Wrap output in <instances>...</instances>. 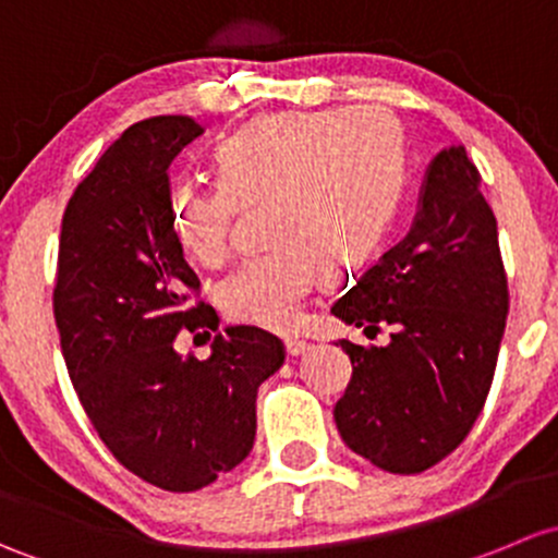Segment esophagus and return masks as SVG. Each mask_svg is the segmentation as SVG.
<instances>
[{
    "label": "esophagus",
    "mask_w": 558,
    "mask_h": 558,
    "mask_svg": "<svg viewBox=\"0 0 558 558\" xmlns=\"http://www.w3.org/2000/svg\"><path fill=\"white\" fill-rule=\"evenodd\" d=\"M284 349L290 357H298V354H306L312 349V343L303 341V338H284Z\"/></svg>",
    "instance_id": "34e87169"
}]
</instances>
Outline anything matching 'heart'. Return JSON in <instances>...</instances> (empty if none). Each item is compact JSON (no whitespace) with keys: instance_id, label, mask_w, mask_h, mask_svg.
<instances>
[{"instance_id":"1","label":"heart","mask_w":558,"mask_h":558,"mask_svg":"<svg viewBox=\"0 0 558 558\" xmlns=\"http://www.w3.org/2000/svg\"><path fill=\"white\" fill-rule=\"evenodd\" d=\"M220 185L182 182L171 193L180 244L204 266L233 252L239 206L266 204L274 246L217 284L236 325L287 330L319 287L376 252L403 191V136L378 107L257 118L215 153Z\"/></svg>"}]
</instances>
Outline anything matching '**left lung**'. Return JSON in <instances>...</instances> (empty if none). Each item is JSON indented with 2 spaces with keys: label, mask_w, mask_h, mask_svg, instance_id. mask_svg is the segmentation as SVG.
Returning <instances> with one entry per match:
<instances>
[{
  "label": "left lung",
  "mask_w": 558,
  "mask_h": 558,
  "mask_svg": "<svg viewBox=\"0 0 558 558\" xmlns=\"http://www.w3.org/2000/svg\"><path fill=\"white\" fill-rule=\"evenodd\" d=\"M497 220L462 145L424 174L411 231L389 246L330 312L387 347L341 341L352 381L336 403L338 433L387 473L433 468L468 438L489 395L508 317Z\"/></svg>",
  "instance_id": "8db88e82"
}]
</instances>
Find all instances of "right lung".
Wrapping results in <instances>:
<instances>
[{"label": "right lung", "mask_w": 558, "mask_h": 558, "mask_svg": "<svg viewBox=\"0 0 558 558\" xmlns=\"http://www.w3.org/2000/svg\"><path fill=\"white\" fill-rule=\"evenodd\" d=\"M204 134L187 114L134 123L69 198L53 314L69 378L99 438L125 470L166 492H195L255 444L257 387L284 363L260 327H226L206 360L177 332L220 319L171 222L169 166Z\"/></svg>", "instance_id": "1"}]
</instances>
